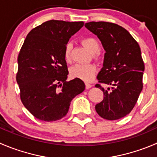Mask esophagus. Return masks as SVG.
Masks as SVG:
<instances>
[{
  "label": "esophagus",
  "instance_id": "34e87169",
  "mask_svg": "<svg viewBox=\"0 0 157 157\" xmlns=\"http://www.w3.org/2000/svg\"><path fill=\"white\" fill-rule=\"evenodd\" d=\"M92 86H93V85L90 84V83H86V90L90 89V87H92Z\"/></svg>",
  "mask_w": 157,
  "mask_h": 157
}]
</instances>
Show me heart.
Returning <instances> with one entry per match:
<instances>
[{"mask_svg":"<svg viewBox=\"0 0 157 157\" xmlns=\"http://www.w3.org/2000/svg\"><path fill=\"white\" fill-rule=\"evenodd\" d=\"M81 43L86 49L91 53H95L100 48V45L97 40L94 37H85L81 40ZM72 44H67L64 48L63 57L67 62L71 60V51ZM95 57H97L95 56ZM97 71V67L94 63H78L71 68V74L74 77H77L83 80H91L94 77Z\"/></svg>","mask_w":157,"mask_h":157,"instance_id":"b5f03b06","label":"heart"}]
</instances>
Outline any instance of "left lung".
<instances>
[{
    "mask_svg": "<svg viewBox=\"0 0 157 157\" xmlns=\"http://www.w3.org/2000/svg\"><path fill=\"white\" fill-rule=\"evenodd\" d=\"M85 27L97 35L103 45V67L99 82L111 85L103 92V100L95 106L97 113L108 121L121 119L131 112L143 89L144 63L139 44L125 28L104 21L89 22Z\"/></svg>",
    "mask_w": 157,
    "mask_h": 157,
    "instance_id": "8db88e82",
    "label": "left lung"
}]
</instances>
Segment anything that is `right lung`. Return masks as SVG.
<instances>
[{"instance_id":"1","label":"right lung","mask_w":157,"mask_h":157,"mask_svg":"<svg viewBox=\"0 0 157 157\" xmlns=\"http://www.w3.org/2000/svg\"><path fill=\"white\" fill-rule=\"evenodd\" d=\"M83 24V21L51 20L30 30L23 44L16 77L21 100L40 121L63 118L71 100L85 90L80 79L67 81L69 72L63 57L70 38Z\"/></svg>"}]
</instances>
